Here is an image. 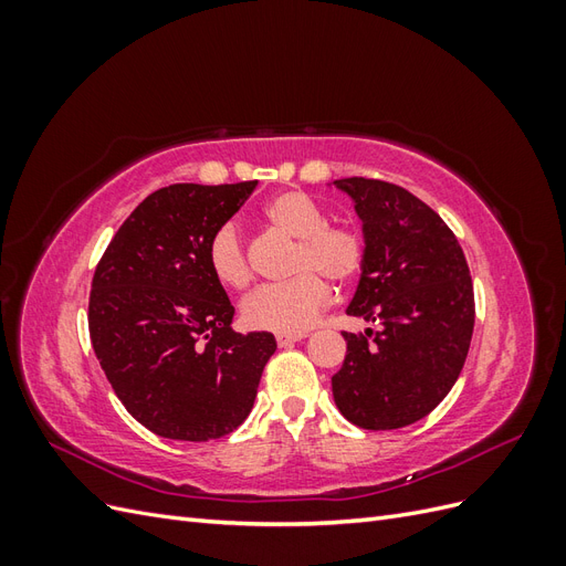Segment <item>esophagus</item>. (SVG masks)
<instances>
[{"label": "esophagus", "mask_w": 566, "mask_h": 566, "mask_svg": "<svg viewBox=\"0 0 566 566\" xmlns=\"http://www.w3.org/2000/svg\"><path fill=\"white\" fill-rule=\"evenodd\" d=\"M304 337H306L304 333H300V335H279L276 342H279V347L283 349V347H293L295 342H300V339H304Z\"/></svg>", "instance_id": "esophagus-1"}]
</instances>
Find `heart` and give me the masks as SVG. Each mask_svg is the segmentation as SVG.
Returning <instances> with one entry per match:
<instances>
[{
  "label": "heart",
  "mask_w": 566,
  "mask_h": 566,
  "mask_svg": "<svg viewBox=\"0 0 566 566\" xmlns=\"http://www.w3.org/2000/svg\"><path fill=\"white\" fill-rule=\"evenodd\" d=\"M264 221L297 248L290 271L295 279L256 287L241 304L243 323L252 331L300 335L331 304V279L354 283L368 264V238L354 224H328V214L302 191H283L264 205ZM208 266L227 287L241 290L252 279L243 235L235 224H221L208 243Z\"/></svg>",
  "instance_id": "obj_1"
}]
</instances>
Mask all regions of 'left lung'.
<instances>
[{
	"label": "left lung",
	"instance_id": "obj_1",
	"mask_svg": "<svg viewBox=\"0 0 566 566\" xmlns=\"http://www.w3.org/2000/svg\"><path fill=\"white\" fill-rule=\"evenodd\" d=\"M368 238V264L349 316L380 325L342 333L347 356L333 397L356 427L413 424L439 406L465 366L474 331V287L455 233L430 205L380 179H339Z\"/></svg>",
	"mask_w": 566,
	"mask_h": 566
}]
</instances>
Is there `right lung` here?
Returning <instances> with one entry per match:
<instances>
[{
	"label": "right lung",
	"instance_id": "add662e5",
	"mask_svg": "<svg viewBox=\"0 0 566 566\" xmlns=\"http://www.w3.org/2000/svg\"><path fill=\"white\" fill-rule=\"evenodd\" d=\"M256 181L172 184L139 202L101 256L90 337L117 399L153 434L210 441L252 410L271 333L231 331L233 304L208 266L210 235Z\"/></svg>",
	"mask_w": 566,
	"mask_h": 566
}]
</instances>
